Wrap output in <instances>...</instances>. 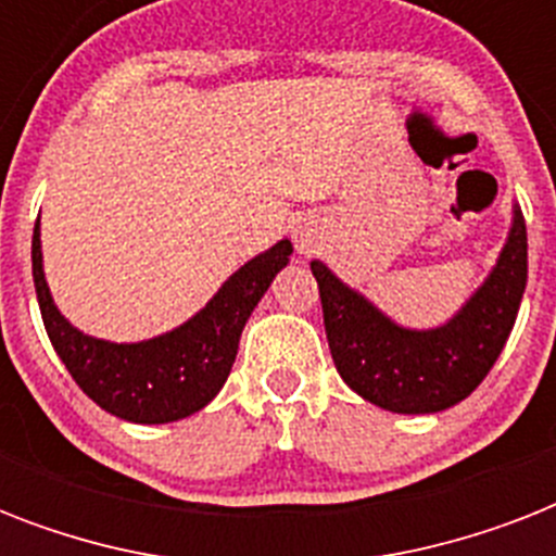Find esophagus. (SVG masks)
Returning <instances> with one entry per match:
<instances>
[{
  "label": "esophagus",
  "mask_w": 556,
  "mask_h": 556,
  "mask_svg": "<svg viewBox=\"0 0 556 556\" xmlns=\"http://www.w3.org/2000/svg\"><path fill=\"white\" fill-rule=\"evenodd\" d=\"M323 244V230L317 218H300L294 227L296 253H314Z\"/></svg>",
  "instance_id": "esophagus-1"
}]
</instances>
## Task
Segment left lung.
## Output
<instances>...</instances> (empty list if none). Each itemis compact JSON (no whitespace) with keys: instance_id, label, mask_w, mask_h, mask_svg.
Instances as JSON below:
<instances>
[{"instance_id":"obj_1","label":"left lung","mask_w":556,"mask_h":556,"mask_svg":"<svg viewBox=\"0 0 556 556\" xmlns=\"http://www.w3.org/2000/svg\"><path fill=\"white\" fill-rule=\"evenodd\" d=\"M331 357L349 389L401 415L441 413L465 401L508 343L528 282V233L514 204L508 239L484 282L447 323L409 329L312 260Z\"/></svg>"}]
</instances>
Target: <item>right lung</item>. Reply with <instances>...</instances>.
I'll list each match as a JSON object with an SVG mask.
<instances>
[{"label":"right lung","instance_id":"right-lung-1","mask_svg":"<svg viewBox=\"0 0 556 556\" xmlns=\"http://www.w3.org/2000/svg\"><path fill=\"white\" fill-rule=\"evenodd\" d=\"M291 253V242L279 239L233 270L181 326L138 343H112L65 320L46 282L39 222L30 239L34 288L51 346L100 409L132 424L181 421L218 395L233 369L244 323Z\"/></svg>","mask_w":556,"mask_h":556}]
</instances>
